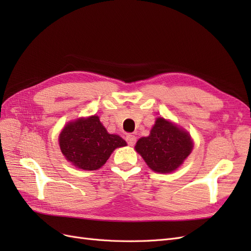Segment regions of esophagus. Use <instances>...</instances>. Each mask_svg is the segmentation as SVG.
I'll use <instances>...</instances> for the list:
<instances>
[{
    "label": "esophagus",
    "instance_id": "1",
    "mask_svg": "<svg viewBox=\"0 0 251 251\" xmlns=\"http://www.w3.org/2000/svg\"><path fill=\"white\" fill-rule=\"evenodd\" d=\"M126 141L127 142L128 146H131V147L135 146V143H136V136H135V135H132V134H127V135L126 136Z\"/></svg>",
    "mask_w": 251,
    "mask_h": 251
}]
</instances>
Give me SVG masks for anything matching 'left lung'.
Instances as JSON below:
<instances>
[{"label": "left lung", "instance_id": "left-lung-1", "mask_svg": "<svg viewBox=\"0 0 251 251\" xmlns=\"http://www.w3.org/2000/svg\"><path fill=\"white\" fill-rule=\"evenodd\" d=\"M154 172L177 170L191 154L193 141L189 135L164 118H157L148 137L140 138L135 147Z\"/></svg>", "mask_w": 251, "mask_h": 251}]
</instances>
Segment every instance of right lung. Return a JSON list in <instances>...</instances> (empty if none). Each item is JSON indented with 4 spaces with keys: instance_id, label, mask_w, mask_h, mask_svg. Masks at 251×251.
Returning <instances> with one entry per match:
<instances>
[{
    "instance_id": "1",
    "label": "right lung",
    "mask_w": 251,
    "mask_h": 251,
    "mask_svg": "<svg viewBox=\"0 0 251 251\" xmlns=\"http://www.w3.org/2000/svg\"><path fill=\"white\" fill-rule=\"evenodd\" d=\"M125 146L126 142L109 134L95 115L67 125L59 135L60 151L67 160L87 171L101 168L114 150Z\"/></svg>"
}]
</instances>
